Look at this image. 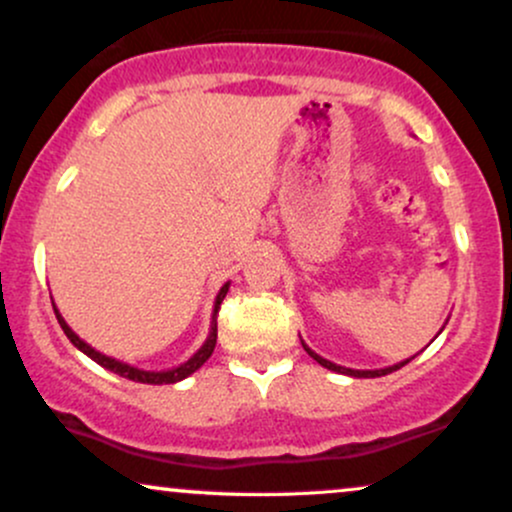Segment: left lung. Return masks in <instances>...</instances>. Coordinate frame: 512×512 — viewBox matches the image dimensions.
I'll use <instances>...</instances> for the list:
<instances>
[{
    "label": "left lung",
    "instance_id": "obj_1",
    "mask_svg": "<svg viewBox=\"0 0 512 512\" xmlns=\"http://www.w3.org/2000/svg\"><path fill=\"white\" fill-rule=\"evenodd\" d=\"M443 332V330H440ZM438 332V334H440ZM301 344H303V349L308 351V356L310 358H315L317 363H320L322 368H327V370H334V373H342V375H351V378H380V375H387V373H395V370H399L402 366H407V363L411 361V358H407V361H399V363H395V366H387V368H375V370H354V368H344V366H337V363H332V361H327V358H322L320 354H315L313 349H310L308 344L303 342L301 339Z\"/></svg>",
    "mask_w": 512,
    "mask_h": 512
}]
</instances>
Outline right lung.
<instances>
[{
    "mask_svg": "<svg viewBox=\"0 0 512 512\" xmlns=\"http://www.w3.org/2000/svg\"><path fill=\"white\" fill-rule=\"evenodd\" d=\"M228 286H231V284H223V286H221L219 296H216V301H214V315H211V330H209L207 342L199 346L197 354H192L190 358H187L185 363H180V366L168 368V370H144V368H134V366H129V363L117 361V358H113V356L101 354V351H96L91 344H86L84 339H81L79 334H76V332L72 330V327L67 325V320H64V317L60 315V310H57L55 301H52V308H55L57 322H60V327L64 330V334H67V337H69V342H72L79 351H84V354H86L88 358H93V361H96L98 366H103L105 370H113V373L122 375V378H127V380H134V383H144V385H173V383H180V380H185L187 375H192V373H195V370L202 368L204 363L209 361V356L214 354V346H216V313H219L221 301H223V298H226Z\"/></svg>",
    "mask_w": 512,
    "mask_h": 512,
    "instance_id": "1",
    "label": "right lung"
}]
</instances>
